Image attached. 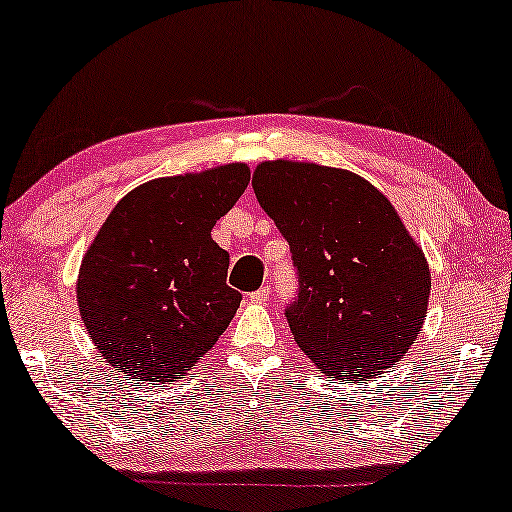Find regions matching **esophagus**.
<instances>
[{
	"instance_id": "obj_1",
	"label": "esophagus",
	"mask_w": 512,
	"mask_h": 512,
	"mask_svg": "<svg viewBox=\"0 0 512 512\" xmlns=\"http://www.w3.org/2000/svg\"><path fill=\"white\" fill-rule=\"evenodd\" d=\"M247 299L251 303H267V301H270V288H267V285H263V288L249 292Z\"/></svg>"
}]
</instances>
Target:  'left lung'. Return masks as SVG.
Instances as JSON below:
<instances>
[{"label": "left lung", "instance_id": "left-lung-1", "mask_svg": "<svg viewBox=\"0 0 512 512\" xmlns=\"http://www.w3.org/2000/svg\"><path fill=\"white\" fill-rule=\"evenodd\" d=\"M251 184L290 245L297 297L285 317L301 351L353 382L398 362L423 328L432 276L387 197L348 170L283 159Z\"/></svg>", "mask_w": 512, "mask_h": 512}]
</instances>
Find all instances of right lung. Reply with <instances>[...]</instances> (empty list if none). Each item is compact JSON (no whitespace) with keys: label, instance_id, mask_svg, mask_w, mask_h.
<instances>
[{"label":"right lung","instance_id":"add662e5","mask_svg":"<svg viewBox=\"0 0 512 512\" xmlns=\"http://www.w3.org/2000/svg\"><path fill=\"white\" fill-rule=\"evenodd\" d=\"M249 184L245 164L161 177L114 206L83 258L78 308L103 360L134 382L191 369L236 315L213 224Z\"/></svg>","mask_w":512,"mask_h":512}]
</instances>
